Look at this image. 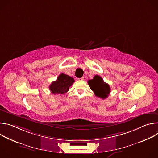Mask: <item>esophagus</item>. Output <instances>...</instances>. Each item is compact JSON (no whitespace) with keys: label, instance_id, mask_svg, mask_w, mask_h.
Segmentation results:
<instances>
[{"label":"esophagus","instance_id":"esophagus-1","mask_svg":"<svg viewBox=\"0 0 158 158\" xmlns=\"http://www.w3.org/2000/svg\"><path fill=\"white\" fill-rule=\"evenodd\" d=\"M79 80H81V81H83V80H84V77H82L81 78H79V79H78Z\"/></svg>","mask_w":158,"mask_h":158}]
</instances>
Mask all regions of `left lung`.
<instances>
[{"mask_svg":"<svg viewBox=\"0 0 158 158\" xmlns=\"http://www.w3.org/2000/svg\"><path fill=\"white\" fill-rule=\"evenodd\" d=\"M88 84L96 96L101 99H106L110 92V88L108 84L104 82L102 78L96 75L93 79L89 80Z\"/></svg>","mask_w":158,"mask_h":158,"instance_id":"8db88e82","label":"left lung"}]
</instances>
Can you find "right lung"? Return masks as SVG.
I'll return each mask as SVG.
<instances>
[{"mask_svg": "<svg viewBox=\"0 0 158 158\" xmlns=\"http://www.w3.org/2000/svg\"><path fill=\"white\" fill-rule=\"evenodd\" d=\"M74 79L71 76L64 73L60 74L57 80L51 83L49 86L50 91L52 94H63L69 91V87L74 83Z\"/></svg>", "mask_w": 158, "mask_h": 158, "instance_id": "obj_1", "label": "right lung"}]
</instances>
